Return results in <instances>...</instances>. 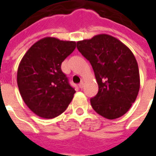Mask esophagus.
Segmentation results:
<instances>
[{
	"mask_svg": "<svg viewBox=\"0 0 156 156\" xmlns=\"http://www.w3.org/2000/svg\"><path fill=\"white\" fill-rule=\"evenodd\" d=\"M78 86H79V88H83V86H84V83H83V82H81L79 84H78Z\"/></svg>",
	"mask_w": 156,
	"mask_h": 156,
	"instance_id": "1",
	"label": "esophagus"
}]
</instances>
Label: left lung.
<instances>
[{"mask_svg":"<svg viewBox=\"0 0 156 156\" xmlns=\"http://www.w3.org/2000/svg\"><path fill=\"white\" fill-rule=\"evenodd\" d=\"M91 63L98 92L90 99L95 112L108 119L123 116L137 98L140 80L136 59L127 46L107 34L77 42Z\"/></svg>","mask_w":156,"mask_h":156,"instance_id":"1","label":"left lung"}]
</instances>
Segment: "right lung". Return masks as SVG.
<instances>
[{"label":"right lung","mask_w":156,"mask_h":156,"mask_svg":"<svg viewBox=\"0 0 156 156\" xmlns=\"http://www.w3.org/2000/svg\"><path fill=\"white\" fill-rule=\"evenodd\" d=\"M75 48V41L48 37L32 45L20 62L19 91L27 106L39 117H57L71 103L76 91L61 65Z\"/></svg>","instance_id":"obj_1"}]
</instances>
